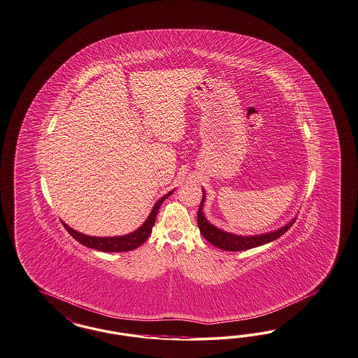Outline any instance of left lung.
Wrapping results in <instances>:
<instances>
[{"mask_svg":"<svg viewBox=\"0 0 358 358\" xmlns=\"http://www.w3.org/2000/svg\"><path fill=\"white\" fill-rule=\"evenodd\" d=\"M205 202V192L202 196V201L199 205L197 214V223L199 227V231L202 236L210 242L213 246L218 247L224 251H243V250H250L254 247L262 246L266 243H270L272 241L278 239L279 236L288 231V229L294 224L295 221L288 223L287 226H284L282 229L272 231L268 234L255 235V236H239V235L230 234V233H224L222 230L214 227L213 224L208 222V220L203 215L202 206Z\"/></svg>","mask_w":358,"mask_h":358,"instance_id":"8db88e82","label":"left lung"}]
</instances>
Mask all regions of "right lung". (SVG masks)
<instances>
[{"mask_svg":"<svg viewBox=\"0 0 358 358\" xmlns=\"http://www.w3.org/2000/svg\"><path fill=\"white\" fill-rule=\"evenodd\" d=\"M173 192H169L168 194H165L164 197L157 201V203L155 205L152 213L149 214L148 220L132 234L124 235V236H111V238L110 236L99 238V236H90V235L78 233V231L73 230L71 227H69L66 223H63V226L70 233V235L74 238L75 241H78L83 246L99 250V251H104V252L131 251V250H135L137 247L141 246L148 239L149 234L152 231V227H153L155 221H156L157 211L160 209L161 203L164 202V199H166Z\"/></svg>","mask_w":358,"mask_h":358,"instance_id":"add662e5","label":"right lung"}]
</instances>
